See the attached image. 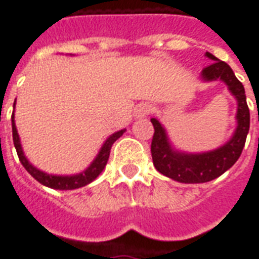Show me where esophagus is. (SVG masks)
Masks as SVG:
<instances>
[{
	"label": "esophagus",
	"mask_w": 259,
	"mask_h": 259,
	"mask_svg": "<svg viewBox=\"0 0 259 259\" xmlns=\"http://www.w3.org/2000/svg\"><path fill=\"white\" fill-rule=\"evenodd\" d=\"M150 107L148 105H146V104H141V105H139V107L136 108V118H144V116H147L148 113H150Z\"/></svg>",
	"instance_id": "esophagus-1"
}]
</instances>
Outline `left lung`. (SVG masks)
I'll use <instances>...</instances> for the list:
<instances>
[{"mask_svg":"<svg viewBox=\"0 0 259 259\" xmlns=\"http://www.w3.org/2000/svg\"><path fill=\"white\" fill-rule=\"evenodd\" d=\"M206 57L213 62L202 69V79L206 81L222 80L228 84L230 93L236 97L237 108V129L233 137L221 148L202 154H185L175 151L169 144L168 136L161 123L152 118L154 136L151 141V155L154 166L159 174L180 183H205L217 179L233 166L244 148L247 133L250 130V109L245 100L244 85L241 84L233 70L226 62L219 61L212 54Z\"/></svg>","mask_w":259,"mask_h":259,"instance_id":"8db88e82","label":"left lung"}]
</instances>
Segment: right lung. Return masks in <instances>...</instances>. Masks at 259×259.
Wrapping results in <instances>:
<instances>
[{"instance_id": "obj_1", "label": "right lung", "mask_w": 259, "mask_h": 259, "mask_svg": "<svg viewBox=\"0 0 259 259\" xmlns=\"http://www.w3.org/2000/svg\"><path fill=\"white\" fill-rule=\"evenodd\" d=\"M123 132L124 130H119V132H116V133H113L112 136L108 137V140L104 143V146L101 147V150L98 152L97 158L93 161L90 166L85 169L84 172H81L79 175H73V176H54V175H47L41 172V170H38V169L34 168L26 159L25 154L22 151L19 135H18V130H16V126H15L14 113H12V139H14L15 148H16V152H18L20 163L25 166L26 170L38 183L47 186V187H51V189H55V190H73V189H79V187H83V186L91 183L104 170V168H105V165L108 162V158H109V152H111L112 144L118 140L120 136L123 135Z\"/></svg>"}]
</instances>
